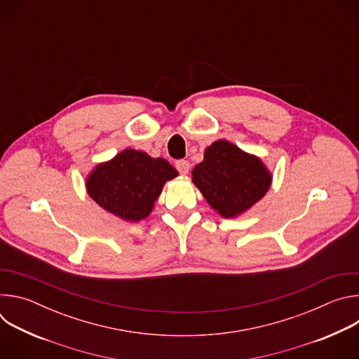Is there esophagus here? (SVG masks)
<instances>
[{"mask_svg":"<svg viewBox=\"0 0 359 359\" xmlns=\"http://www.w3.org/2000/svg\"><path fill=\"white\" fill-rule=\"evenodd\" d=\"M175 166L180 175H187L190 170V163L187 161H177Z\"/></svg>","mask_w":359,"mask_h":359,"instance_id":"obj_1","label":"esophagus"}]
</instances>
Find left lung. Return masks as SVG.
<instances>
[{
  "label": "left lung",
  "mask_w": 359,
  "mask_h": 359,
  "mask_svg": "<svg viewBox=\"0 0 359 359\" xmlns=\"http://www.w3.org/2000/svg\"><path fill=\"white\" fill-rule=\"evenodd\" d=\"M193 183L223 217H236L257 203L271 184L263 162L227 140H216L196 165Z\"/></svg>",
  "instance_id": "8db88e82"
}]
</instances>
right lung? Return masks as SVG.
<instances>
[{"label":"right lung","instance_id":"obj_1","mask_svg":"<svg viewBox=\"0 0 359 359\" xmlns=\"http://www.w3.org/2000/svg\"><path fill=\"white\" fill-rule=\"evenodd\" d=\"M176 176L177 170L168 161L126 149L111 162L97 165L86 189L102 209L123 220L139 222L150 215L163 184Z\"/></svg>","mask_w":359,"mask_h":359}]
</instances>
